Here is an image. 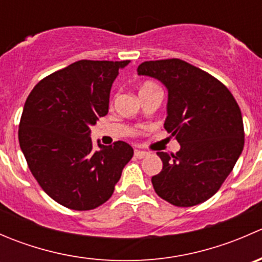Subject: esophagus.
I'll list each match as a JSON object with an SVG mask.
<instances>
[{
    "label": "esophagus",
    "mask_w": 262,
    "mask_h": 262,
    "mask_svg": "<svg viewBox=\"0 0 262 262\" xmlns=\"http://www.w3.org/2000/svg\"><path fill=\"white\" fill-rule=\"evenodd\" d=\"M134 156H136L137 158H144L147 157L148 153L144 152V150H136V152H134Z\"/></svg>",
    "instance_id": "esophagus-1"
}]
</instances>
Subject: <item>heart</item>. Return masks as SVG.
Returning a JSON list of instances; mask_svg holds the SVG:
<instances>
[{"instance_id": "obj_1", "label": "heart", "mask_w": 262, "mask_h": 262, "mask_svg": "<svg viewBox=\"0 0 262 262\" xmlns=\"http://www.w3.org/2000/svg\"><path fill=\"white\" fill-rule=\"evenodd\" d=\"M152 86H156V84L153 83V82H149V81L144 82V83L142 84V87H141V91H143V90H147V89H149V87H152Z\"/></svg>"}]
</instances>
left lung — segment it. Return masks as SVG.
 Listing matches in <instances>:
<instances>
[{"label":"left lung","mask_w":262,"mask_h":262,"mask_svg":"<svg viewBox=\"0 0 262 262\" xmlns=\"http://www.w3.org/2000/svg\"><path fill=\"white\" fill-rule=\"evenodd\" d=\"M137 72L166 86L163 126L180 143L176 155L157 152L163 167L152 178L153 189L176 207L207 202L232 172L244 149L238 104L221 81L178 58L143 62Z\"/></svg>","instance_id":"1"}]
</instances>
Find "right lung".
<instances>
[{
	"instance_id": "1",
	"label": "right lung",
	"mask_w": 262,
	"mask_h": 262,
	"mask_svg": "<svg viewBox=\"0 0 262 262\" xmlns=\"http://www.w3.org/2000/svg\"><path fill=\"white\" fill-rule=\"evenodd\" d=\"M130 60H78L43 78L26 99L18 143L41 189L60 205L91 210L110 199L133 148L94 150L91 126L109 112L119 70Z\"/></svg>"
}]
</instances>
